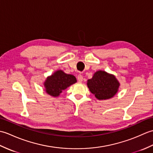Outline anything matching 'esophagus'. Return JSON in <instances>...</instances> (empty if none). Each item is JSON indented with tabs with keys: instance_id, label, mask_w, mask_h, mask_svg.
Wrapping results in <instances>:
<instances>
[{
	"instance_id": "34e87169",
	"label": "esophagus",
	"mask_w": 153,
	"mask_h": 153,
	"mask_svg": "<svg viewBox=\"0 0 153 153\" xmlns=\"http://www.w3.org/2000/svg\"><path fill=\"white\" fill-rule=\"evenodd\" d=\"M77 81H78V82H82V81H83L82 75L79 74L78 76H77Z\"/></svg>"
}]
</instances>
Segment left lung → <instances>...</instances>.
<instances>
[{"mask_svg":"<svg viewBox=\"0 0 153 153\" xmlns=\"http://www.w3.org/2000/svg\"><path fill=\"white\" fill-rule=\"evenodd\" d=\"M120 83L113 75L104 71H97L91 79L87 81L90 91L99 100L112 98L118 91Z\"/></svg>","mask_w":153,"mask_h":153,"instance_id":"8db88e82","label":"left lung"}]
</instances>
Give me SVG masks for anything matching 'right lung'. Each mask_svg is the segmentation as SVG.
<instances>
[{"label": "right lung", "mask_w": 153, "mask_h": 153, "mask_svg": "<svg viewBox=\"0 0 153 153\" xmlns=\"http://www.w3.org/2000/svg\"><path fill=\"white\" fill-rule=\"evenodd\" d=\"M76 82V77L73 75L66 74L63 71L58 70L47 77L45 82V90L48 95L58 97L63 90Z\"/></svg>", "instance_id": "obj_1"}]
</instances>
